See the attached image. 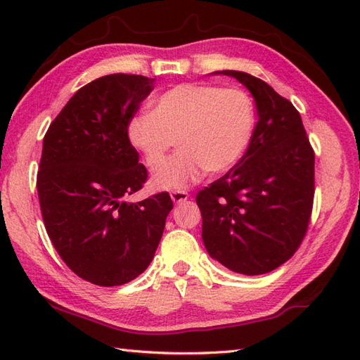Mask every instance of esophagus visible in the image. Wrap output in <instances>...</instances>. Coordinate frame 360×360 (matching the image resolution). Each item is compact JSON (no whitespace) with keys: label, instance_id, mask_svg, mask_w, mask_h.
<instances>
[{"label":"esophagus","instance_id":"obj_1","mask_svg":"<svg viewBox=\"0 0 360 360\" xmlns=\"http://www.w3.org/2000/svg\"><path fill=\"white\" fill-rule=\"evenodd\" d=\"M172 200L174 204H179V202H184L188 200V193L186 192V190H174V192L170 193Z\"/></svg>","mask_w":360,"mask_h":360}]
</instances>
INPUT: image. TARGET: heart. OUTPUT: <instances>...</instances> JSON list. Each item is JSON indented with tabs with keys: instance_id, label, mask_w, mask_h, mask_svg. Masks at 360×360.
Wrapping results in <instances>:
<instances>
[{
	"instance_id": "1",
	"label": "heart",
	"mask_w": 360,
	"mask_h": 360,
	"mask_svg": "<svg viewBox=\"0 0 360 360\" xmlns=\"http://www.w3.org/2000/svg\"><path fill=\"white\" fill-rule=\"evenodd\" d=\"M255 119V105L243 89L182 83L160 94L151 114L133 117L128 137L150 168L162 162L176 141L179 151L155 172L153 186L182 190L205 172L231 170L249 147Z\"/></svg>"
}]
</instances>
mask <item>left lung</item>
I'll return each instance as SVG.
<instances>
[{
  "mask_svg": "<svg viewBox=\"0 0 360 360\" xmlns=\"http://www.w3.org/2000/svg\"><path fill=\"white\" fill-rule=\"evenodd\" d=\"M232 75L255 98L249 147L223 178L196 195L202 241L227 269L259 275L292 257L307 235L314 202V150L300 112L262 79Z\"/></svg>",
  "mask_w": 360,
  "mask_h": 360,
  "instance_id": "left-lung-1",
  "label": "left lung"
}]
</instances>
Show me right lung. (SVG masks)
<instances>
[{
    "mask_svg": "<svg viewBox=\"0 0 360 360\" xmlns=\"http://www.w3.org/2000/svg\"><path fill=\"white\" fill-rule=\"evenodd\" d=\"M155 79L111 74L80 88L43 139L37 190L46 232L70 269L98 286L134 280L151 263L173 201L141 202L148 172L128 125Z\"/></svg>",
    "mask_w": 360,
    "mask_h": 360,
    "instance_id": "add662e5",
    "label": "right lung"
}]
</instances>
